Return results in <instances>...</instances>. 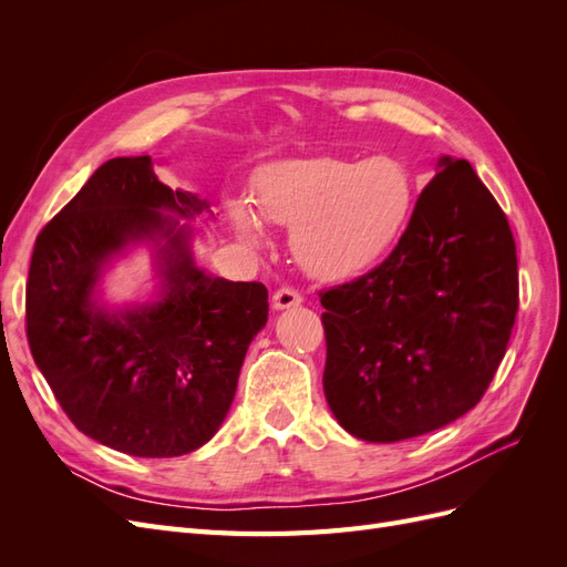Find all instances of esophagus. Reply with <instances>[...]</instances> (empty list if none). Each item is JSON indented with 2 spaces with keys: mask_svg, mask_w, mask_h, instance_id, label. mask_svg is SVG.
<instances>
[{
  "mask_svg": "<svg viewBox=\"0 0 567 567\" xmlns=\"http://www.w3.org/2000/svg\"><path fill=\"white\" fill-rule=\"evenodd\" d=\"M300 302H302V296L293 286H281L279 290H274L271 296L274 310H288V307H298Z\"/></svg>",
  "mask_w": 567,
  "mask_h": 567,
  "instance_id": "esophagus-1",
  "label": "esophagus"
}]
</instances>
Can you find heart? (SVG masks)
I'll return each instance as SVG.
<instances>
[{"instance_id":"heart-1","label":"heart","mask_w":567,"mask_h":567,"mask_svg":"<svg viewBox=\"0 0 567 567\" xmlns=\"http://www.w3.org/2000/svg\"><path fill=\"white\" fill-rule=\"evenodd\" d=\"M255 208L293 229L300 265L319 279H348L373 267L400 241L416 208L411 169L390 156L346 161L315 156L265 167L252 184ZM246 200L229 203L234 229L262 244V220Z\"/></svg>"}]
</instances>
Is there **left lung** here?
I'll return each mask as SVG.
<instances>
[{
  "instance_id": "1",
  "label": "left lung",
  "mask_w": 567,
  "mask_h": 567,
  "mask_svg": "<svg viewBox=\"0 0 567 567\" xmlns=\"http://www.w3.org/2000/svg\"><path fill=\"white\" fill-rule=\"evenodd\" d=\"M400 244L321 290L323 392L346 431L398 442L456 421L489 388L518 312L508 219L468 161L442 156Z\"/></svg>"
}]
</instances>
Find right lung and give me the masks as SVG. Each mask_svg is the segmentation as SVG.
<instances>
[{
	"label": "right lung",
	"mask_w": 567,
	"mask_h": 567,
	"mask_svg": "<svg viewBox=\"0 0 567 567\" xmlns=\"http://www.w3.org/2000/svg\"><path fill=\"white\" fill-rule=\"evenodd\" d=\"M208 208L163 184L151 156L113 158L38 236L25 288L32 359L78 431L111 450L167 458L203 447L267 323V288L208 277L188 252V229L161 213ZM142 240L157 246L162 298L104 311L93 298L100 269Z\"/></svg>",
	"instance_id": "right-lung-1"
}]
</instances>
